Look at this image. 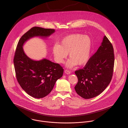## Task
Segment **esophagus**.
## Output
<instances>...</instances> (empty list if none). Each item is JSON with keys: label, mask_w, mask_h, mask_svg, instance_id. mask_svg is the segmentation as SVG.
<instances>
[{"label": "esophagus", "mask_w": 128, "mask_h": 128, "mask_svg": "<svg viewBox=\"0 0 128 128\" xmlns=\"http://www.w3.org/2000/svg\"><path fill=\"white\" fill-rule=\"evenodd\" d=\"M65 73L67 74H70L71 72H70V71H69L67 69H66V70H65Z\"/></svg>", "instance_id": "34e87169"}]
</instances>
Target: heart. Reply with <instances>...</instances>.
<instances>
[{"instance_id":"obj_1","label":"heart","mask_w":128,"mask_h":128,"mask_svg":"<svg viewBox=\"0 0 128 128\" xmlns=\"http://www.w3.org/2000/svg\"><path fill=\"white\" fill-rule=\"evenodd\" d=\"M92 48V42L88 36L76 33L64 38L59 44H55L52 48L56 61L63 63L68 56L70 59L66 64L67 67L71 68L78 64L85 65L90 60Z\"/></svg>"}]
</instances>
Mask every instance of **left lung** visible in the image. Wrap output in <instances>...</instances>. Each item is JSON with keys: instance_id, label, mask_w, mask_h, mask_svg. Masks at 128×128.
<instances>
[{"instance_id": "8db88e82", "label": "left lung", "mask_w": 128, "mask_h": 128, "mask_svg": "<svg viewBox=\"0 0 128 128\" xmlns=\"http://www.w3.org/2000/svg\"><path fill=\"white\" fill-rule=\"evenodd\" d=\"M114 63V50L105 35L97 51L82 68L75 71L78 82L74 87L77 94L84 99L100 94L110 84Z\"/></svg>"}]
</instances>
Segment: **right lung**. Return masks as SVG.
Listing matches in <instances>:
<instances>
[{
  "mask_svg": "<svg viewBox=\"0 0 128 128\" xmlns=\"http://www.w3.org/2000/svg\"><path fill=\"white\" fill-rule=\"evenodd\" d=\"M54 31L53 29L34 27L22 36L16 46L14 59L16 80L25 92L35 98H44L50 93L56 81L62 76L64 69L46 59L32 60L25 54L23 46L31 38H46Z\"/></svg>",
  "mask_w": 128,
  "mask_h": 128,
  "instance_id": "right-lung-1",
  "label": "right lung"
}]
</instances>
